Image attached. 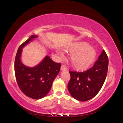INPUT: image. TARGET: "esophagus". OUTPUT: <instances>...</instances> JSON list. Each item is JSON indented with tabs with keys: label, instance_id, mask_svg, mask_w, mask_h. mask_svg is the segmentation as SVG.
Instances as JSON below:
<instances>
[{
	"label": "esophagus",
	"instance_id": "esophagus-1",
	"mask_svg": "<svg viewBox=\"0 0 123 123\" xmlns=\"http://www.w3.org/2000/svg\"><path fill=\"white\" fill-rule=\"evenodd\" d=\"M67 69V67L64 65V64H62L61 66V70H66Z\"/></svg>",
	"mask_w": 123,
	"mask_h": 123
}]
</instances>
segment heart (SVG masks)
Returning <instances> with one entry per match:
<instances>
[{
	"label": "heart",
	"instance_id": "1",
	"mask_svg": "<svg viewBox=\"0 0 123 123\" xmlns=\"http://www.w3.org/2000/svg\"><path fill=\"white\" fill-rule=\"evenodd\" d=\"M67 50L72 53L70 56L72 66L79 70L87 69L94 61L97 55L95 50L84 42L73 43L68 48Z\"/></svg>",
	"mask_w": 123,
	"mask_h": 123
}]
</instances>
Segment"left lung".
I'll return each instance as SVG.
<instances>
[{
  "mask_svg": "<svg viewBox=\"0 0 123 123\" xmlns=\"http://www.w3.org/2000/svg\"><path fill=\"white\" fill-rule=\"evenodd\" d=\"M109 59L104 50L92 67L82 72L70 71L68 89L72 96L77 100H89L100 90L106 78Z\"/></svg>",
  "mask_w": 123,
  "mask_h": 123,
  "instance_id": "left-lung-1",
  "label": "left lung"
}]
</instances>
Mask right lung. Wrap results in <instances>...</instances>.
Masks as SVG:
<instances>
[{
    "label": "right lung",
    "instance_id": "right-lung-1",
    "mask_svg": "<svg viewBox=\"0 0 123 123\" xmlns=\"http://www.w3.org/2000/svg\"><path fill=\"white\" fill-rule=\"evenodd\" d=\"M37 37L32 35L20 45L14 61V73L18 86L25 95L34 99L42 98L48 93L61 66V63L55 62L49 56L45 57L35 67L29 68L22 63L20 55L23 47Z\"/></svg>",
    "mask_w": 123,
    "mask_h": 123
}]
</instances>
